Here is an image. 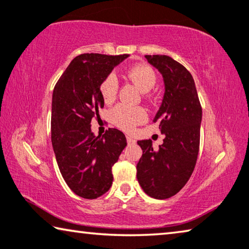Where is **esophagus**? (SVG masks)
I'll return each mask as SVG.
<instances>
[{
    "label": "esophagus",
    "instance_id": "obj_1",
    "mask_svg": "<svg viewBox=\"0 0 249 249\" xmlns=\"http://www.w3.org/2000/svg\"><path fill=\"white\" fill-rule=\"evenodd\" d=\"M125 139H127V142H128V143H135V139H133L132 137L125 136Z\"/></svg>",
    "mask_w": 249,
    "mask_h": 249
}]
</instances>
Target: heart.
<instances>
[{
    "mask_svg": "<svg viewBox=\"0 0 249 249\" xmlns=\"http://www.w3.org/2000/svg\"><path fill=\"white\" fill-rule=\"evenodd\" d=\"M129 80L142 91L148 92L155 87L157 75L154 69L148 64H137L127 71ZM119 91V81L114 73H109L100 83V93L106 102H112ZM109 118L114 125L124 131H130L137 124L146 121L147 112L141 107H128L118 105L110 110Z\"/></svg>",
    "mask_w": 249,
    "mask_h": 249,
    "instance_id": "obj_1",
    "label": "heart"
}]
</instances>
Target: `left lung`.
<instances>
[{"instance_id":"1","label":"left lung","mask_w":249,"mask_h":249,"mask_svg":"<svg viewBox=\"0 0 249 249\" xmlns=\"http://www.w3.org/2000/svg\"><path fill=\"white\" fill-rule=\"evenodd\" d=\"M162 74L164 94L154 121L163 133V143L154 150L152 141L140 140L142 157L137 179L148 196L167 199L180 191L197 162L200 142L201 106L193 75L168 55H146Z\"/></svg>"}]
</instances>
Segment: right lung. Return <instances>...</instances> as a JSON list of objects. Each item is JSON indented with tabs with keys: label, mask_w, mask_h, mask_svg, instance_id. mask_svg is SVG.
<instances>
[{
	"label": "right lung",
	"mask_w": 249,
	"mask_h": 249,
	"mask_svg": "<svg viewBox=\"0 0 249 249\" xmlns=\"http://www.w3.org/2000/svg\"><path fill=\"white\" fill-rule=\"evenodd\" d=\"M128 54L83 53L71 61L53 90L51 140L64 181L75 195L95 199L112 185V166L127 146L120 130L91 132L105 100L100 83Z\"/></svg>",
	"instance_id": "1"
}]
</instances>
